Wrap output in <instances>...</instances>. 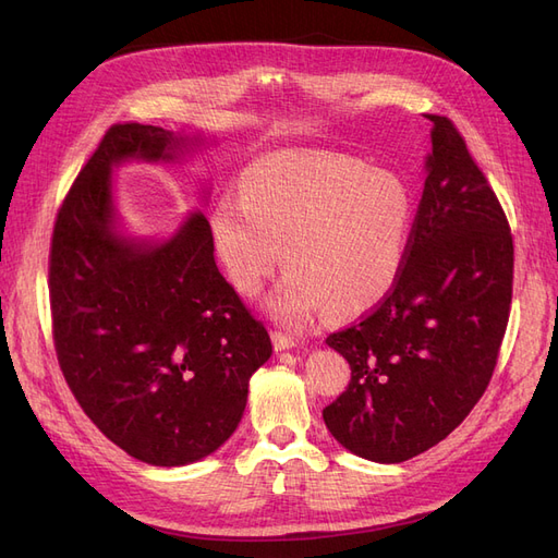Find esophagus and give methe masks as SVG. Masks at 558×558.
<instances>
[{"instance_id":"1","label":"esophagus","mask_w":558,"mask_h":558,"mask_svg":"<svg viewBox=\"0 0 558 558\" xmlns=\"http://www.w3.org/2000/svg\"><path fill=\"white\" fill-rule=\"evenodd\" d=\"M272 342H275V349H277V351H289V349H295V347H298V342L293 340V337L281 335V332H275V335H272Z\"/></svg>"}]
</instances>
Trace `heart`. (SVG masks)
Returning <instances> with one entry per match:
<instances>
[{
    "instance_id": "1",
    "label": "heart",
    "mask_w": 558,
    "mask_h": 558,
    "mask_svg": "<svg viewBox=\"0 0 558 558\" xmlns=\"http://www.w3.org/2000/svg\"><path fill=\"white\" fill-rule=\"evenodd\" d=\"M211 240L234 289L258 295L281 263L291 267L267 312L302 328L324 312L353 316L396 289L412 230L404 181L330 150H281L251 162L240 195L218 197Z\"/></svg>"
}]
</instances>
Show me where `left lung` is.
Masks as SVG:
<instances>
[{
  "mask_svg": "<svg viewBox=\"0 0 558 558\" xmlns=\"http://www.w3.org/2000/svg\"><path fill=\"white\" fill-rule=\"evenodd\" d=\"M426 183L396 289L326 344L349 361L324 410L330 435L375 463L442 442L492 381L512 302L514 246L500 202L445 116H428Z\"/></svg>",
  "mask_w": 558,
  "mask_h": 558,
  "instance_id": "1",
  "label": "left lung"
}]
</instances>
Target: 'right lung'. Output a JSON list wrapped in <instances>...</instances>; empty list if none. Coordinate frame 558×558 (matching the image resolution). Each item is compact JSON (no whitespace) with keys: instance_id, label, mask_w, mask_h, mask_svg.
Here are the masks:
<instances>
[{"instance_id":"add662e5","label":"right lung","mask_w":558,"mask_h":558,"mask_svg":"<svg viewBox=\"0 0 558 558\" xmlns=\"http://www.w3.org/2000/svg\"><path fill=\"white\" fill-rule=\"evenodd\" d=\"M209 142L156 125L109 128L50 246L62 375L113 445L160 468L221 447L240 426L251 375L272 356L267 330L218 272L205 214L193 209L165 238H142L118 209V167L181 165Z\"/></svg>"}]
</instances>
